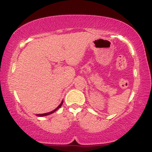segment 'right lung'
I'll use <instances>...</instances> for the list:
<instances>
[{"mask_svg":"<svg viewBox=\"0 0 152 152\" xmlns=\"http://www.w3.org/2000/svg\"><path fill=\"white\" fill-rule=\"evenodd\" d=\"M63 103H64V101H62L61 102V103L60 104H59V105L57 106L56 108L54 110H53V111H50V112H48V113H45V114H36V116H39V117H41V116H48V115H49V114H53V113H54L56 111H57V110H58L59 108H61V106H62V104H63Z\"/></svg>","mask_w":152,"mask_h":152,"instance_id":"obj_1","label":"right lung"}]
</instances>
